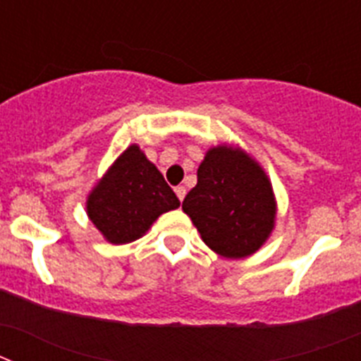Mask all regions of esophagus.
<instances>
[{
	"mask_svg": "<svg viewBox=\"0 0 361 361\" xmlns=\"http://www.w3.org/2000/svg\"><path fill=\"white\" fill-rule=\"evenodd\" d=\"M175 193H177V197H178V200H184V197H186V188L184 186H177L175 188Z\"/></svg>",
	"mask_w": 361,
	"mask_h": 361,
	"instance_id": "34e87169",
	"label": "esophagus"
}]
</instances>
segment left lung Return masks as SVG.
I'll return each mask as SVG.
<instances>
[{"instance_id":"1","label":"left lung","mask_w":361,"mask_h":361,"mask_svg":"<svg viewBox=\"0 0 361 361\" xmlns=\"http://www.w3.org/2000/svg\"><path fill=\"white\" fill-rule=\"evenodd\" d=\"M183 209L204 244L224 258L257 253L276 222L275 191L266 170L240 146L226 142L206 152Z\"/></svg>"}]
</instances>
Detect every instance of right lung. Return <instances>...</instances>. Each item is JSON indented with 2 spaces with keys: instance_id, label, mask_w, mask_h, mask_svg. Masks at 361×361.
<instances>
[{
  "instance_id": "right-lung-1",
  "label": "right lung",
  "mask_w": 361,
  "mask_h": 361,
  "mask_svg": "<svg viewBox=\"0 0 361 361\" xmlns=\"http://www.w3.org/2000/svg\"><path fill=\"white\" fill-rule=\"evenodd\" d=\"M178 206L180 200L139 145L124 149L86 197L88 219L116 245L145 237L162 213Z\"/></svg>"
}]
</instances>
